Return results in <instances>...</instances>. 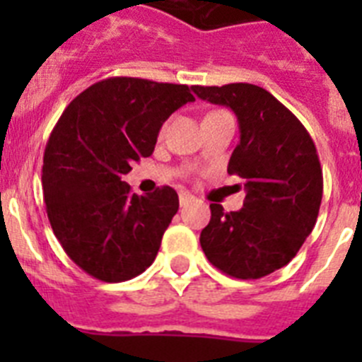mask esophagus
I'll return each mask as SVG.
<instances>
[{
  "instance_id": "obj_1",
  "label": "esophagus",
  "mask_w": 362,
  "mask_h": 362,
  "mask_svg": "<svg viewBox=\"0 0 362 362\" xmlns=\"http://www.w3.org/2000/svg\"><path fill=\"white\" fill-rule=\"evenodd\" d=\"M192 201H194V196H190L188 192H179V203H181V206L192 203Z\"/></svg>"
}]
</instances>
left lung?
<instances>
[{
	"label": "left lung",
	"mask_w": 362,
	"mask_h": 362,
	"mask_svg": "<svg viewBox=\"0 0 362 362\" xmlns=\"http://www.w3.org/2000/svg\"><path fill=\"white\" fill-rule=\"evenodd\" d=\"M197 98L230 107L241 139L228 174L243 179V209L210 204L201 248L210 263L235 279H261L288 264L315 226L322 168L308 130L270 92L250 83L192 86Z\"/></svg>",
	"instance_id": "1"
}]
</instances>
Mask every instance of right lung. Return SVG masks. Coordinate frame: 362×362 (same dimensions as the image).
<instances>
[{
	"label": "right lung",
	"mask_w": 362,
	"mask_h": 362,
	"mask_svg": "<svg viewBox=\"0 0 362 362\" xmlns=\"http://www.w3.org/2000/svg\"><path fill=\"white\" fill-rule=\"evenodd\" d=\"M187 85L139 78L94 83L65 108L43 156V199L74 263L105 283L139 276L179 209L174 188L137 196L123 181L148 158L172 112L194 101Z\"/></svg>",
	"instance_id": "add662e5"
}]
</instances>
